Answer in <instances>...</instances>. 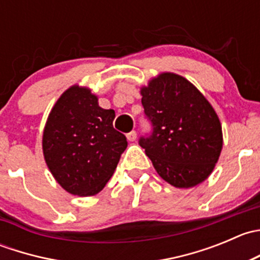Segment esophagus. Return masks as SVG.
<instances>
[{"mask_svg":"<svg viewBox=\"0 0 260 260\" xmlns=\"http://www.w3.org/2000/svg\"><path fill=\"white\" fill-rule=\"evenodd\" d=\"M125 137H127L128 141L133 142V141H136V138H137V132H136V131H131L129 133H127V135H125Z\"/></svg>","mask_w":260,"mask_h":260,"instance_id":"1","label":"esophagus"}]
</instances>
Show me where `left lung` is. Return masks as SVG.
Listing matches in <instances>:
<instances>
[{
	"label": "left lung",
	"mask_w": 260,
	"mask_h": 260,
	"mask_svg": "<svg viewBox=\"0 0 260 260\" xmlns=\"http://www.w3.org/2000/svg\"><path fill=\"white\" fill-rule=\"evenodd\" d=\"M152 133L140 146L170 185L188 188L210 176L222 148L219 117L193 84L162 73L141 88Z\"/></svg>",
	"instance_id": "1"
}]
</instances>
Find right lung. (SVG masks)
I'll use <instances>...</instances> for the list:
<instances>
[{"label": "right lung", "instance_id": "right-lung-1", "mask_svg": "<svg viewBox=\"0 0 260 260\" xmlns=\"http://www.w3.org/2000/svg\"><path fill=\"white\" fill-rule=\"evenodd\" d=\"M113 109H103L90 89L73 85L57 99L43 135L44 158L69 193L93 196L106 186L127 138L113 128Z\"/></svg>", "mask_w": 260, "mask_h": 260}]
</instances>
